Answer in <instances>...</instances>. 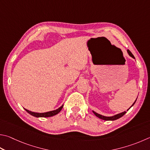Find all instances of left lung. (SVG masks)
I'll return each instance as SVG.
<instances>
[{"instance_id":"obj_1","label":"left lung","mask_w":150,"mask_h":150,"mask_svg":"<svg viewBox=\"0 0 150 150\" xmlns=\"http://www.w3.org/2000/svg\"><path fill=\"white\" fill-rule=\"evenodd\" d=\"M127 52H128V54H129L130 56H131L132 58L135 59L134 56H133V54H132L131 52H130L129 50H127ZM137 100H136L135 102H134V103H133V104L132 105V106L134 105V104L135 103L136 101H137ZM132 106H131V107H132ZM131 107H130V108H131ZM130 108H129V109H130ZM128 110H127V111H128ZM93 113H94V115H96V117H98L100 118V119H103V120H105V121H114V120H116V119H119V118H121V117L123 116V115H125V114L127 112H126V111H124V112H122V113H121L117 114V115H113V116H111V117H105V116H103V115H100V114L96 113V112H95V111H93Z\"/></svg>"}]
</instances>
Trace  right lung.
I'll return each mask as SVG.
<instances>
[{"mask_svg": "<svg viewBox=\"0 0 150 150\" xmlns=\"http://www.w3.org/2000/svg\"><path fill=\"white\" fill-rule=\"evenodd\" d=\"M63 106H61L60 108H59L58 109H57L56 110L54 111H48V112H46V113H35V112H32L31 111H29L28 110L25 109V110L29 113L30 115H31L34 117H52L54 116L55 115H57L59 111L62 110V109L63 108Z\"/></svg>", "mask_w": 150, "mask_h": 150, "instance_id": "1", "label": "right lung"}]
</instances>
